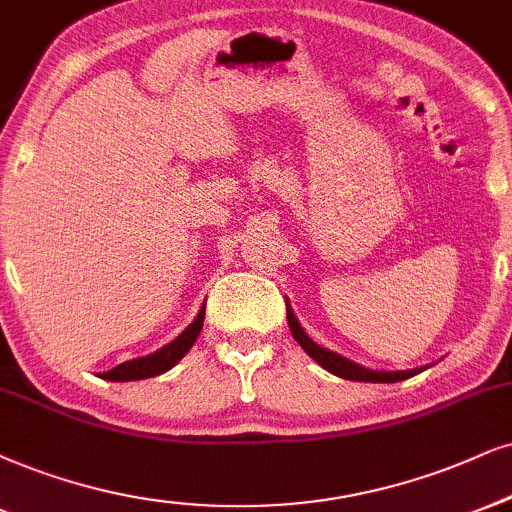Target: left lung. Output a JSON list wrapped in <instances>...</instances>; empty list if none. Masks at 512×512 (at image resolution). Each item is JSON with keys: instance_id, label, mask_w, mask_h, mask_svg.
I'll return each instance as SVG.
<instances>
[{"instance_id": "left-lung-1", "label": "left lung", "mask_w": 512, "mask_h": 512, "mask_svg": "<svg viewBox=\"0 0 512 512\" xmlns=\"http://www.w3.org/2000/svg\"><path fill=\"white\" fill-rule=\"evenodd\" d=\"M288 326H290V333H293V338L300 342V347L309 354V357L319 361L326 371H331L333 375H340V378L345 380H359V383H399V380H406L411 378V375L423 371V368H416V371L387 373V371H368L364 366L352 364V361H347L345 357H340V354L331 352V349H323L321 345H316V342L302 331V326L297 323L290 304H288Z\"/></svg>"}]
</instances>
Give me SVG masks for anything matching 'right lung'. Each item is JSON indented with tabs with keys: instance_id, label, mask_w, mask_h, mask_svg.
Returning a JSON list of instances; mask_svg holds the SVG:
<instances>
[{
	"instance_id": "obj_1",
	"label": "right lung",
	"mask_w": 512,
	"mask_h": 512,
	"mask_svg": "<svg viewBox=\"0 0 512 512\" xmlns=\"http://www.w3.org/2000/svg\"><path fill=\"white\" fill-rule=\"evenodd\" d=\"M203 319H205V307L200 309V314L196 316V321L186 328L184 333L179 335L177 340H172L170 345H165L163 349L151 354V357H141V359H132L125 361V364L115 366L113 371L103 373L101 378L113 380V383H127V380H144V378H153V375H160L177 364V361L189 352L193 342H196L200 328H203Z\"/></svg>"
}]
</instances>
